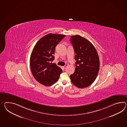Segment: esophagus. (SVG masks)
Instances as JSON below:
<instances>
[{"mask_svg": "<svg viewBox=\"0 0 127 127\" xmlns=\"http://www.w3.org/2000/svg\"><path fill=\"white\" fill-rule=\"evenodd\" d=\"M66 65H64V66H63V68H64V69H65V68H66Z\"/></svg>", "mask_w": 127, "mask_h": 127, "instance_id": "esophagus-1", "label": "esophagus"}]
</instances>
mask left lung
Wrapping results in <instances>:
<instances>
[{
	"label": "left lung",
	"mask_w": 127,
	"mask_h": 127,
	"mask_svg": "<svg viewBox=\"0 0 127 127\" xmlns=\"http://www.w3.org/2000/svg\"><path fill=\"white\" fill-rule=\"evenodd\" d=\"M76 61L74 72L70 75L71 82L83 89L89 86L95 80L99 69L98 53L92 43L79 35L71 36Z\"/></svg>",
	"instance_id": "left-lung-1"
}]
</instances>
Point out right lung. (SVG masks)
Masks as SVG:
<instances>
[{
  "label": "right lung",
  "mask_w": 127,
  "mask_h": 127,
  "mask_svg": "<svg viewBox=\"0 0 127 127\" xmlns=\"http://www.w3.org/2000/svg\"><path fill=\"white\" fill-rule=\"evenodd\" d=\"M65 36L62 34L49 33L43 36L35 44L31 54L30 64L31 72L40 84L50 86L58 80L62 69L55 63L56 47Z\"/></svg>",
  "instance_id": "right-lung-1"
}]
</instances>
